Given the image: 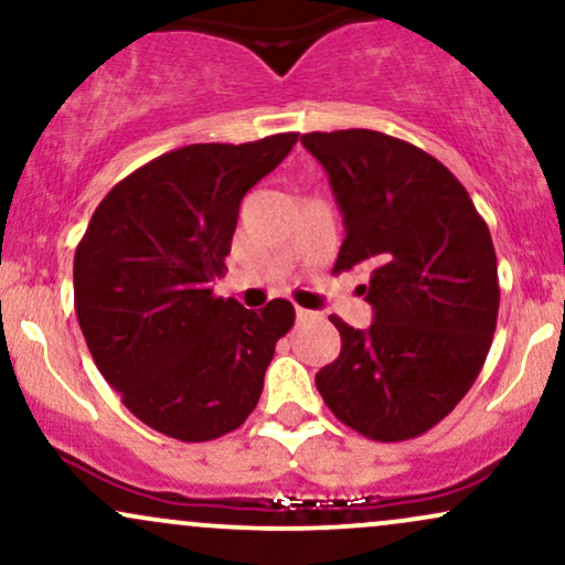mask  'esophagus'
<instances>
[{
  "label": "esophagus",
  "instance_id": "esophagus-1",
  "mask_svg": "<svg viewBox=\"0 0 565 565\" xmlns=\"http://www.w3.org/2000/svg\"><path fill=\"white\" fill-rule=\"evenodd\" d=\"M295 316H297V321H313L316 316H319V313H313V310L300 308V305H297V308H295Z\"/></svg>",
  "mask_w": 565,
  "mask_h": 565
}]
</instances>
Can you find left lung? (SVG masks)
I'll list each match as a JSON object with an SVG mask.
<instances>
[{"label": "left lung", "instance_id": "obj_1", "mask_svg": "<svg viewBox=\"0 0 565 565\" xmlns=\"http://www.w3.org/2000/svg\"><path fill=\"white\" fill-rule=\"evenodd\" d=\"M345 223L334 270L366 268L369 329L329 316L342 337L316 374L323 404L372 440H408L470 391L499 313L489 225L454 174L412 142L374 129L308 132Z\"/></svg>", "mask_w": 565, "mask_h": 565}]
</instances>
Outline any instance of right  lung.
Wrapping results in <instances>:
<instances>
[{
  "label": "right lung",
  "mask_w": 565,
  "mask_h": 565,
  "mask_svg": "<svg viewBox=\"0 0 565 565\" xmlns=\"http://www.w3.org/2000/svg\"><path fill=\"white\" fill-rule=\"evenodd\" d=\"M300 135L196 142L148 161L97 204L74 255V308L97 369L140 423L199 444L244 425L276 342L295 323L287 300L246 310L212 281L238 204Z\"/></svg>",
  "instance_id": "add662e5"
}]
</instances>
